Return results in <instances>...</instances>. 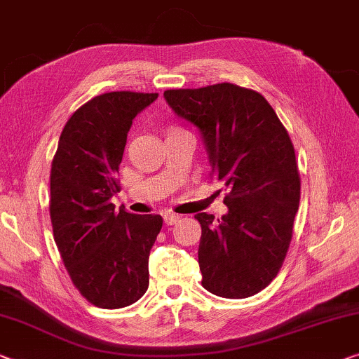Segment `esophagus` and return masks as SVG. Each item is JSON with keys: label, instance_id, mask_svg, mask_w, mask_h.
<instances>
[{"label": "esophagus", "instance_id": "1", "mask_svg": "<svg viewBox=\"0 0 359 359\" xmlns=\"http://www.w3.org/2000/svg\"><path fill=\"white\" fill-rule=\"evenodd\" d=\"M181 219V217L180 215H176V213H173V212H167L163 215V222H165V224H168V226H173V224H176Z\"/></svg>", "mask_w": 359, "mask_h": 359}]
</instances>
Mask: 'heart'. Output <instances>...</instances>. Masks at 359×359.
I'll return each instance as SVG.
<instances>
[{
	"instance_id": "obj_1",
	"label": "heart",
	"mask_w": 359,
	"mask_h": 359,
	"mask_svg": "<svg viewBox=\"0 0 359 359\" xmlns=\"http://www.w3.org/2000/svg\"><path fill=\"white\" fill-rule=\"evenodd\" d=\"M172 130H176V128H172ZM172 130H170V131H172Z\"/></svg>"
}]
</instances>
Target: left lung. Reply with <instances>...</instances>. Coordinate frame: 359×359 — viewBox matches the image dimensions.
I'll return each mask as SVG.
<instances>
[{"label": "left lung", "instance_id": "1", "mask_svg": "<svg viewBox=\"0 0 359 359\" xmlns=\"http://www.w3.org/2000/svg\"><path fill=\"white\" fill-rule=\"evenodd\" d=\"M165 101L196 126L212 176L228 194L218 222L197 213L202 285L223 299H247L278 276L300 202V176L287 130L260 93L233 83L167 90Z\"/></svg>", "mask_w": 359, "mask_h": 359}]
</instances>
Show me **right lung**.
<instances>
[{"instance_id":"1","label":"right lung","mask_w":359,"mask_h":359,"mask_svg":"<svg viewBox=\"0 0 359 359\" xmlns=\"http://www.w3.org/2000/svg\"><path fill=\"white\" fill-rule=\"evenodd\" d=\"M157 93L112 91L93 97L65 123L51 165L54 241L72 283L106 310L128 306L149 287V253L161 215H133L112 197L133 118Z\"/></svg>"}]
</instances>
